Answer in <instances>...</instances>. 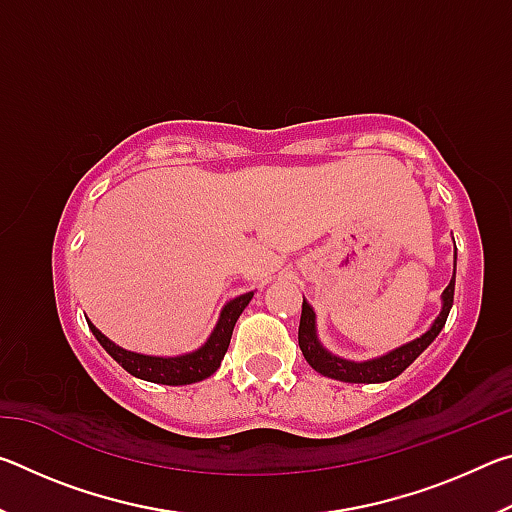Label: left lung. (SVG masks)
Returning a JSON list of instances; mask_svg holds the SVG:
<instances>
[{"instance_id": "obj_1", "label": "left lung", "mask_w": 512, "mask_h": 512, "mask_svg": "<svg viewBox=\"0 0 512 512\" xmlns=\"http://www.w3.org/2000/svg\"><path fill=\"white\" fill-rule=\"evenodd\" d=\"M454 284H456V253H454V275L449 280L447 289L443 291V307L440 314L433 320L431 327L418 339L400 345L391 352L381 354V357L368 359V361H350L329 352L318 339L316 329V311L307 300H302V316H300V329H298V343L300 350L305 354V359L311 368L320 372L323 377L348 381V384H381V381H391L397 375L411 366V363L420 357V354L429 348L433 339L440 334V329L445 327L449 309L454 305Z\"/></svg>"}]
</instances>
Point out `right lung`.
I'll return each instance as SVG.
<instances>
[{
    "instance_id": "obj_1",
    "label": "right lung",
    "mask_w": 512,
    "mask_h": 512,
    "mask_svg": "<svg viewBox=\"0 0 512 512\" xmlns=\"http://www.w3.org/2000/svg\"><path fill=\"white\" fill-rule=\"evenodd\" d=\"M253 296L255 293L248 291L241 293L235 300H230L228 305L221 309V316L216 320V327L212 329L210 339H207L198 350L180 354V357H151V354L124 350L119 348L117 343H112L106 334H101L90 320L88 325L92 329L94 339L101 343V348L106 350L121 368L131 372L133 377L164 386H185L203 381L219 370L225 352H228L232 329H235L237 318L241 316V311L248 307V302L253 300Z\"/></svg>"
}]
</instances>
